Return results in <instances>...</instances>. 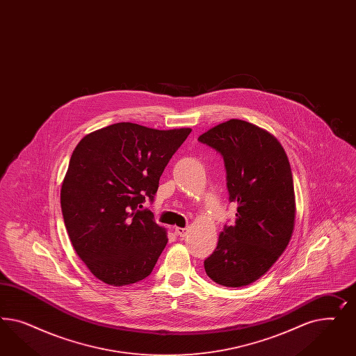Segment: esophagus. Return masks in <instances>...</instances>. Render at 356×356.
<instances>
[{
  "label": "esophagus",
  "instance_id": "34e87169",
  "mask_svg": "<svg viewBox=\"0 0 356 356\" xmlns=\"http://www.w3.org/2000/svg\"><path fill=\"white\" fill-rule=\"evenodd\" d=\"M186 232H188V228L185 227V228H181V227H176L175 228V234L177 235V236L184 237L186 235Z\"/></svg>",
  "mask_w": 356,
  "mask_h": 356
}]
</instances>
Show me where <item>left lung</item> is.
<instances>
[{
	"label": "left lung",
	"instance_id": "8db88e82",
	"mask_svg": "<svg viewBox=\"0 0 356 356\" xmlns=\"http://www.w3.org/2000/svg\"><path fill=\"white\" fill-rule=\"evenodd\" d=\"M223 156L234 226H225L204 262L220 286L243 287L259 280L287 248L295 223L291 167L278 140L266 130L232 119L198 137Z\"/></svg>",
	"mask_w": 356,
	"mask_h": 356
}]
</instances>
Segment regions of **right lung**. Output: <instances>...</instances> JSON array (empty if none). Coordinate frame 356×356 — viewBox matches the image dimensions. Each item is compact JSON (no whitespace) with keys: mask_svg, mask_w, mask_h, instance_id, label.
Instances as JSON below:
<instances>
[{"mask_svg":"<svg viewBox=\"0 0 356 356\" xmlns=\"http://www.w3.org/2000/svg\"><path fill=\"white\" fill-rule=\"evenodd\" d=\"M192 129L156 130L118 122L85 136L61 186L65 227L97 280L127 286L149 277L168 241L146 200Z\"/></svg>","mask_w":356,"mask_h":356,"instance_id":"add662e5","label":"right lung"}]
</instances>
